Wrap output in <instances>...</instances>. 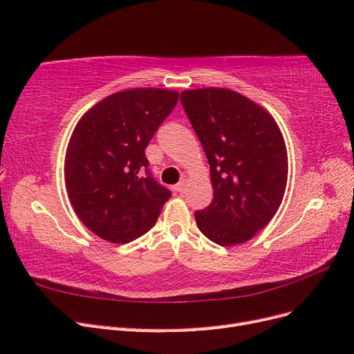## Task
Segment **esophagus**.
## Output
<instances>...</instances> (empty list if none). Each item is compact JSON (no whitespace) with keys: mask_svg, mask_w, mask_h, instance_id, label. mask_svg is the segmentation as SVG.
I'll return each instance as SVG.
<instances>
[{"mask_svg":"<svg viewBox=\"0 0 354 354\" xmlns=\"http://www.w3.org/2000/svg\"><path fill=\"white\" fill-rule=\"evenodd\" d=\"M186 186H187V178H181L178 181V185H176V190L180 192V194H183V192L186 190Z\"/></svg>","mask_w":354,"mask_h":354,"instance_id":"34e87169","label":"esophagus"}]
</instances>
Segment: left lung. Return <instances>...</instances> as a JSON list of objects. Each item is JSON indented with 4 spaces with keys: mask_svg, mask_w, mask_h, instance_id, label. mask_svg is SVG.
<instances>
[{
    "mask_svg": "<svg viewBox=\"0 0 354 354\" xmlns=\"http://www.w3.org/2000/svg\"><path fill=\"white\" fill-rule=\"evenodd\" d=\"M181 104L205 151L214 198L195 212L199 230L230 246L254 238L283 199L288 156L273 116L227 88L180 94Z\"/></svg>",
    "mask_w": 354,
    "mask_h": 354,
    "instance_id": "1",
    "label": "left lung"
}]
</instances>
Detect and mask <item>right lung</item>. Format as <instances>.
I'll list each match as a JSON object with an SVG mask.
<instances>
[{"mask_svg": "<svg viewBox=\"0 0 354 354\" xmlns=\"http://www.w3.org/2000/svg\"><path fill=\"white\" fill-rule=\"evenodd\" d=\"M178 93L133 88L94 104L75 127L65 159L69 201L99 238L128 243L151 230L171 192L149 171L145 149Z\"/></svg>", "mask_w": 354, "mask_h": 354, "instance_id": "1", "label": "right lung"}]
</instances>
